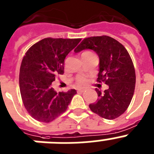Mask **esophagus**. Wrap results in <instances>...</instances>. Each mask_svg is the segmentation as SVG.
Listing matches in <instances>:
<instances>
[{
  "label": "esophagus",
  "instance_id": "esophagus-1",
  "mask_svg": "<svg viewBox=\"0 0 154 154\" xmlns=\"http://www.w3.org/2000/svg\"><path fill=\"white\" fill-rule=\"evenodd\" d=\"M77 91L79 92V93H83V92L85 91V90L84 89H77Z\"/></svg>",
  "mask_w": 154,
  "mask_h": 154
}]
</instances>
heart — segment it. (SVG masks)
Masks as SVG:
<instances>
[{
  "instance_id": "obj_1",
  "label": "heart",
  "mask_w": 154,
  "mask_h": 154,
  "mask_svg": "<svg viewBox=\"0 0 154 154\" xmlns=\"http://www.w3.org/2000/svg\"><path fill=\"white\" fill-rule=\"evenodd\" d=\"M88 80L87 79L86 77L85 76H79L77 77L76 80V84L78 87H84L87 85Z\"/></svg>"
}]
</instances>
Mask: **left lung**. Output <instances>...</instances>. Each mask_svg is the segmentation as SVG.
<instances>
[{"label":"left lung","instance_id":"8db88e82","mask_svg":"<svg viewBox=\"0 0 154 154\" xmlns=\"http://www.w3.org/2000/svg\"><path fill=\"white\" fill-rule=\"evenodd\" d=\"M86 49H92L99 57L97 81L109 85L104 92L96 88L98 97L89 108L104 119H115L128 109L134 94L136 73L132 59L123 45L107 35L85 38L74 52Z\"/></svg>","mask_w":154,"mask_h":154}]
</instances>
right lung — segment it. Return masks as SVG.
<instances>
[{"label": "right lung", "instance_id": "1", "mask_svg": "<svg viewBox=\"0 0 154 154\" xmlns=\"http://www.w3.org/2000/svg\"><path fill=\"white\" fill-rule=\"evenodd\" d=\"M81 38H45L31 46L21 61L19 87L25 108L33 119L50 122L67 109L74 89L57 93V74L64 73V60Z\"/></svg>", "mask_w": 154, "mask_h": 154}]
</instances>
